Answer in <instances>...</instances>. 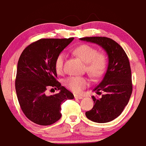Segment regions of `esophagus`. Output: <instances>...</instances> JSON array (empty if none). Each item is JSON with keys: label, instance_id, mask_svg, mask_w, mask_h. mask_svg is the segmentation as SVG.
I'll use <instances>...</instances> for the list:
<instances>
[{"label": "esophagus", "instance_id": "obj_1", "mask_svg": "<svg viewBox=\"0 0 146 146\" xmlns=\"http://www.w3.org/2000/svg\"><path fill=\"white\" fill-rule=\"evenodd\" d=\"M74 98H77V99H82V98H83V96H80V95H74Z\"/></svg>", "mask_w": 146, "mask_h": 146}]
</instances>
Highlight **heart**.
<instances>
[{
    "mask_svg": "<svg viewBox=\"0 0 146 146\" xmlns=\"http://www.w3.org/2000/svg\"><path fill=\"white\" fill-rule=\"evenodd\" d=\"M74 54L86 64L87 72L92 77L101 76L106 67V57L103 53H100L94 47L83 44L77 47L74 50ZM65 54L61 53L57 56L55 61V68L60 73L64 69ZM89 82L86 78L78 76H70L64 80V84L74 93H80Z\"/></svg>",
    "mask_w": 146,
    "mask_h": 146,
    "instance_id": "obj_1",
    "label": "heart"
}]
</instances>
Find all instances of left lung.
I'll use <instances>...</instances> for the list:
<instances>
[{"label": "left lung", "mask_w": 146, "mask_h": 146, "mask_svg": "<svg viewBox=\"0 0 146 146\" xmlns=\"http://www.w3.org/2000/svg\"><path fill=\"white\" fill-rule=\"evenodd\" d=\"M80 40L101 46L108 56V67L101 82L93 91L101 98L92 96L95 105L85 113L87 118L94 122L106 123L118 117L127 105L132 91L129 61L123 48L112 39L105 37H87Z\"/></svg>", "instance_id": "left-lung-1"}]
</instances>
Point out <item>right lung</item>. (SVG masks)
<instances>
[{"mask_svg":"<svg viewBox=\"0 0 146 146\" xmlns=\"http://www.w3.org/2000/svg\"><path fill=\"white\" fill-rule=\"evenodd\" d=\"M73 40L40 39L28 45L20 56L15 82L17 98L25 116L35 124L46 126L56 122L61 117V104L74 99V95L56 80L55 68L57 56ZM48 86L59 92L48 96Z\"/></svg>","mask_w":146,"mask_h":146,"instance_id":"obj_1","label":"right lung"}]
</instances>
